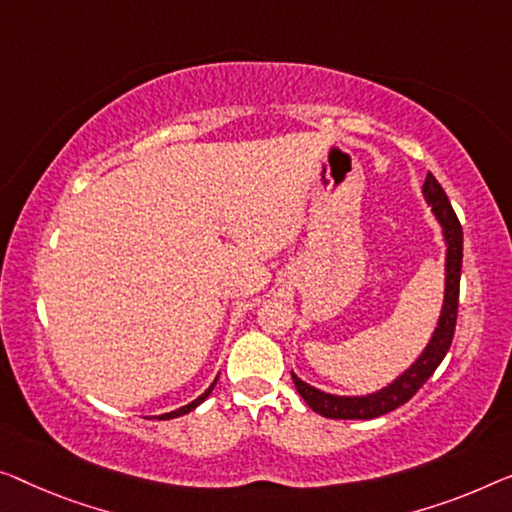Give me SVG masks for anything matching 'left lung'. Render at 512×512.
<instances>
[{
    "label": "left lung",
    "instance_id": "left-lung-1",
    "mask_svg": "<svg viewBox=\"0 0 512 512\" xmlns=\"http://www.w3.org/2000/svg\"><path fill=\"white\" fill-rule=\"evenodd\" d=\"M423 200L432 209V216L437 218L441 227V239L446 246L444 257V301H441L437 326L423 347V352L416 356V361L404 368L398 377L381 386L379 391L365 395H335L326 393L322 388L310 386L308 381L296 377L292 372L294 386L301 398L308 402L312 411L326 418H352V421H370V418L384 416L388 411L398 409L407 402L418 388H421L432 372L444 361L453 342L455 322H457V299H460V271H462V227L455 211L448 202L444 188L434 179L432 172H427L423 183Z\"/></svg>",
    "mask_w": 512,
    "mask_h": 512
}]
</instances>
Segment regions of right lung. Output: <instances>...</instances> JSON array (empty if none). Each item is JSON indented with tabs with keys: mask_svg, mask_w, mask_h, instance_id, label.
<instances>
[{
	"mask_svg": "<svg viewBox=\"0 0 512 512\" xmlns=\"http://www.w3.org/2000/svg\"><path fill=\"white\" fill-rule=\"evenodd\" d=\"M216 381H218V377L213 379V384L207 388V391H204L200 398H195L193 402H188V404H183V407H179V409H174V411H167V414H160L158 418H179V416H183V414H188V411H193L195 407H200V404L209 398V393L213 391V386H216Z\"/></svg>",
	"mask_w": 512,
	"mask_h": 512,
	"instance_id": "add662e5",
	"label": "right lung"
}]
</instances>
